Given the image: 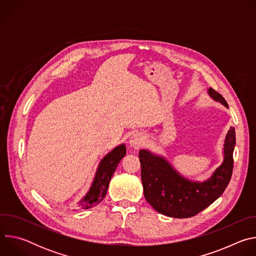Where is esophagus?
Listing matches in <instances>:
<instances>
[{
    "label": "esophagus",
    "mask_w": 256,
    "mask_h": 256,
    "mask_svg": "<svg viewBox=\"0 0 256 256\" xmlns=\"http://www.w3.org/2000/svg\"><path fill=\"white\" fill-rule=\"evenodd\" d=\"M128 144L132 148L134 149H138L140 146L144 144V136L138 134V132H136V134H132L130 138V140H128Z\"/></svg>",
    "instance_id": "1"
}]
</instances>
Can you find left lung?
<instances>
[{
    "label": "left lung",
    "instance_id": "1",
    "mask_svg": "<svg viewBox=\"0 0 256 256\" xmlns=\"http://www.w3.org/2000/svg\"><path fill=\"white\" fill-rule=\"evenodd\" d=\"M208 92L214 100L228 107L220 93L212 88ZM235 144V128L231 126L225 138L223 163L202 182L192 181L180 175L164 157L148 150H140L144 198L154 210L167 216L184 218L198 214L220 198L228 186L233 172Z\"/></svg>",
    "mask_w": 256,
    "mask_h": 256
}]
</instances>
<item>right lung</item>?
Here are the masks:
<instances>
[{"label": "right lung", "instance_id": "add662e5", "mask_svg": "<svg viewBox=\"0 0 256 256\" xmlns=\"http://www.w3.org/2000/svg\"><path fill=\"white\" fill-rule=\"evenodd\" d=\"M126 146L122 144L118 146L112 152H109L105 157H103L99 163L89 192L78 202V206L80 208L87 210L102 202L106 196L109 181H110L118 164L126 156Z\"/></svg>", "mask_w": 256, "mask_h": 256}]
</instances>
